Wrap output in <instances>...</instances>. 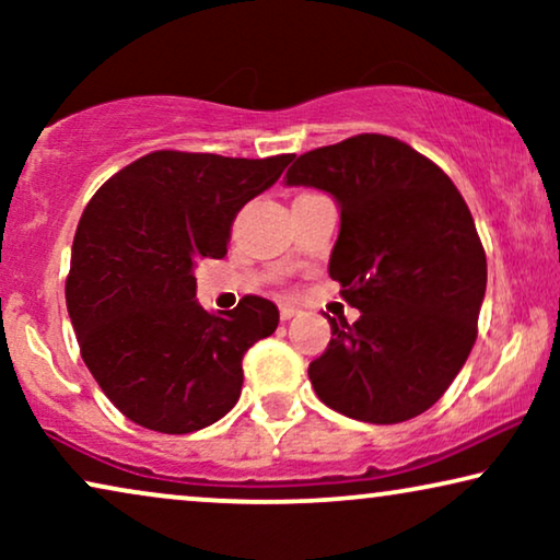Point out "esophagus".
Wrapping results in <instances>:
<instances>
[{
    "label": "esophagus",
    "instance_id": "obj_1",
    "mask_svg": "<svg viewBox=\"0 0 560 560\" xmlns=\"http://www.w3.org/2000/svg\"><path fill=\"white\" fill-rule=\"evenodd\" d=\"M298 313H301V311H298L293 303H280V318H282V320H290V318H295Z\"/></svg>",
    "mask_w": 560,
    "mask_h": 560
}]
</instances>
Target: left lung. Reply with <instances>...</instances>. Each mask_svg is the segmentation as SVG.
Returning <instances> with one entry per match:
<instances>
[{
  "label": "left lung",
  "mask_w": 560,
  "mask_h": 560,
  "mask_svg": "<svg viewBox=\"0 0 560 560\" xmlns=\"http://www.w3.org/2000/svg\"><path fill=\"white\" fill-rule=\"evenodd\" d=\"M285 186L339 206L328 275L359 311L328 318L308 366L320 402L364 423H402L446 393L477 339L487 257L469 206L439 165L395 137L357 135L305 152Z\"/></svg>",
  "instance_id": "1"
}]
</instances>
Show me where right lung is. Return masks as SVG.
<instances>
[{
	"label": "right lung",
	"mask_w": 560,
	"mask_h": 560,
	"mask_svg": "<svg viewBox=\"0 0 560 560\" xmlns=\"http://www.w3.org/2000/svg\"><path fill=\"white\" fill-rule=\"evenodd\" d=\"M290 160L160 150L89 201L73 240L68 313L89 372L137 425L194 433L240 400L244 351L275 334L278 305L247 295L234 311H203L196 265L226 255L236 213Z\"/></svg>",
	"instance_id": "obj_1"
}]
</instances>
